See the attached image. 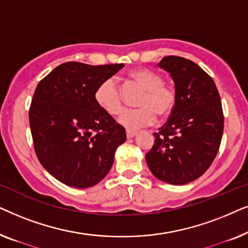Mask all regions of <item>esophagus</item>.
Returning a JSON list of instances; mask_svg holds the SVG:
<instances>
[{"label": "esophagus", "instance_id": "34e87169", "mask_svg": "<svg viewBox=\"0 0 248 248\" xmlns=\"http://www.w3.org/2000/svg\"><path fill=\"white\" fill-rule=\"evenodd\" d=\"M137 134H138L137 132H134V131H131V130H127V131H126V137H127V139L134 138Z\"/></svg>", "mask_w": 248, "mask_h": 248}]
</instances>
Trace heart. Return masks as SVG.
<instances>
[{
    "mask_svg": "<svg viewBox=\"0 0 248 248\" xmlns=\"http://www.w3.org/2000/svg\"><path fill=\"white\" fill-rule=\"evenodd\" d=\"M128 79L144 89L138 101L139 109H126L120 115L118 123L127 130L149 126L154 124L155 115L160 118L170 116L177 103L175 87L164 82V77L157 71L140 67L128 73ZM97 104L109 115H117L123 108V93L114 78L101 81L94 91Z\"/></svg>",
    "mask_w": 248,
    "mask_h": 248,
    "instance_id": "b5f03b06",
    "label": "heart"
}]
</instances>
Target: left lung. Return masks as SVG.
Here are the masks:
<instances>
[{
  "mask_svg": "<svg viewBox=\"0 0 248 248\" xmlns=\"http://www.w3.org/2000/svg\"><path fill=\"white\" fill-rule=\"evenodd\" d=\"M158 65L170 73L177 103L154 133L145 160L158 179L184 185L204 174L219 151L223 133L220 94L212 78L192 61L166 56Z\"/></svg>",
  "mask_w": 248,
  "mask_h": 248,
  "instance_id": "obj_1",
  "label": "left lung"
}]
</instances>
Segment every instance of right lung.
Instances as JSON below:
<instances>
[{
	"label": "right lung",
	"instance_id": "obj_1",
	"mask_svg": "<svg viewBox=\"0 0 248 248\" xmlns=\"http://www.w3.org/2000/svg\"><path fill=\"white\" fill-rule=\"evenodd\" d=\"M123 66L66 62L37 84L29 108L33 148L43 167L63 184H98L126 140L125 128L94 99L98 84Z\"/></svg>",
	"mask_w": 248,
	"mask_h": 248
}]
</instances>
